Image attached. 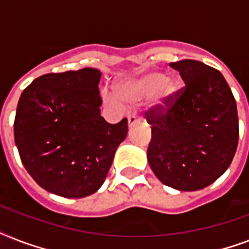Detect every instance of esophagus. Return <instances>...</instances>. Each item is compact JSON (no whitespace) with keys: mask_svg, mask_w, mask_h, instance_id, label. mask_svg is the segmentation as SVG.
Listing matches in <instances>:
<instances>
[{"mask_svg":"<svg viewBox=\"0 0 249 249\" xmlns=\"http://www.w3.org/2000/svg\"><path fill=\"white\" fill-rule=\"evenodd\" d=\"M141 121V117L136 116V115H130L128 117V126L129 128H133L134 125H137Z\"/></svg>","mask_w":249,"mask_h":249,"instance_id":"34e87169","label":"esophagus"}]
</instances>
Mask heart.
<instances>
[{"label": "heart", "mask_w": 249, "mask_h": 249, "mask_svg": "<svg viewBox=\"0 0 249 249\" xmlns=\"http://www.w3.org/2000/svg\"><path fill=\"white\" fill-rule=\"evenodd\" d=\"M177 89V81L174 79H166L161 72H146L138 77L124 80L119 85V94L130 103H138L152 97L154 105L164 107L173 99ZM106 99L113 105L117 103L116 97L108 91L106 93Z\"/></svg>", "instance_id": "heart-1"}]
</instances>
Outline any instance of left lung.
<instances>
[{
    "mask_svg": "<svg viewBox=\"0 0 249 249\" xmlns=\"http://www.w3.org/2000/svg\"><path fill=\"white\" fill-rule=\"evenodd\" d=\"M185 88L146 112L151 125L147 160L164 185L196 191L226 172L235 155L239 121L235 98L220 71L193 59L169 64Z\"/></svg>",
    "mask_w": 249,
    "mask_h": 249,
    "instance_id": "obj_1",
    "label": "left lung"
}]
</instances>
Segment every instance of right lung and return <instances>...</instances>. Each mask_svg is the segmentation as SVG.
Listing matches in <instances>:
<instances>
[{"label": "right lung", "instance_id": "right-lung-1", "mask_svg": "<svg viewBox=\"0 0 249 249\" xmlns=\"http://www.w3.org/2000/svg\"><path fill=\"white\" fill-rule=\"evenodd\" d=\"M101 71L48 73L23 90L14 121L21 163L49 193L85 197L99 190L128 120L108 124L101 116Z\"/></svg>", "mask_w": 249, "mask_h": 249}]
</instances>
